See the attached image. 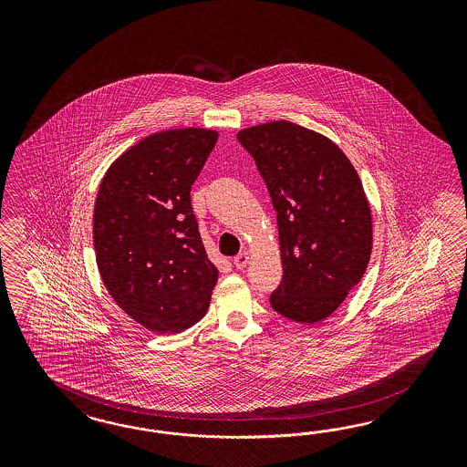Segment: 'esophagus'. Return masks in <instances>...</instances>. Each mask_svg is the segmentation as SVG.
I'll list each match as a JSON object with an SVG mask.
<instances>
[{
  "mask_svg": "<svg viewBox=\"0 0 467 467\" xmlns=\"http://www.w3.org/2000/svg\"><path fill=\"white\" fill-rule=\"evenodd\" d=\"M234 265H236V269H244L246 267V264L250 262V254H246V252H243V254H238L234 256Z\"/></svg>",
  "mask_w": 467,
  "mask_h": 467,
  "instance_id": "esophagus-1",
  "label": "esophagus"
}]
</instances>
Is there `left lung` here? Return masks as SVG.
I'll list each match as a JSON object with an SVG mask.
<instances>
[{"label": "left lung", "mask_w": 467, "mask_h": 467, "mask_svg": "<svg viewBox=\"0 0 467 467\" xmlns=\"http://www.w3.org/2000/svg\"><path fill=\"white\" fill-rule=\"evenodd\" d=\"M238 141L254 157L277 213L283 281L270 306L317 324L361 281L371 254V213L358 172L334 141L291 121L246 128Z\"/></svg>", "instance_id": "left-lung-1"}]
</instances>
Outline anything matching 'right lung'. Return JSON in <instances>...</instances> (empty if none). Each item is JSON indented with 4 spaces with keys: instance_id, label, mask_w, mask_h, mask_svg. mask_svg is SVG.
Here are the masks:
<instances>
[{
    "instance_id": "add662e5",
    "label": "right lung",
    "mask_w": 467,
    "mask_h": 467,
    "mask_svg": "<svg viewBox=\"0 0 467 467\" xmlns=\"http://www.w3.org/2000/svg\"><path fill=\"white\" fill-rule=\"evenodd\" d=\"M217 131L154 133L102 178L94 209L100 277L121 310L157 332H180L205 315L219 270L209 260L190 200Z\"/></svg>"
}]
</instances>
